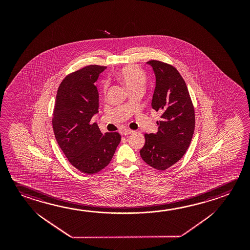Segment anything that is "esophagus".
Listing matches in <instances>:
<instances>
[{
    "instance_id": "1",
    "label": "esophagus",
    "mask_w": 250,
    "mask_h": 250,
    "mask_svg": "<svg viewBox=\"0 0 250 250\" xmlns=\"http://www.w3.org/2000/svg\"><path fill=\"white\" fill-rule=\"evenodd\" d=\"M134 131H132L131 129H124L123 131H122V134L124 135H128V134H131Z\"/></svg>"
}]
</instances>
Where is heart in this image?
Masks as SVG:
<instances>
[{"label":"heart","instance_id":"1","mask_svg":"<svg viewBox=\"0 0 250 250\" xmlns=\"http://www.w3.org/2000/svg\"><path fill=\"white\" fill-rule=\"evenodd\" d=\"M117 77L126 86L127 89L129 90L137 89V88H142L146 83L147 78L146 75L140 67L134 65V64H128L124 66L120 70L117 72ZM107 83H103V92H106Z\"/></svg>","mask_w":250,"mask_h":250}]
</instances>
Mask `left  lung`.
I'll return each instance as SVG.
<instances>
[{
	"label": "left lung",
	"mask_w": 250,
	"mask_h": 250,
	"mask_svg": "<svg viewBox=\"0 0 250 250\" xmlns=\"http://www.w3.org/2000/svg\"><path fill=\"white\" fill-rule=\"evenodd\" d=\"M156 76L151 106L162 112L158 132L145 134L140 156L146 164L164 171L183 157L195 127L194 107L184 79L175 67L158 60L147 62Z\"/></svg>",
	"instance_id": "obj_1"
}]
</instances>
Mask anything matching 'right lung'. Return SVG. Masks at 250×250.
Returning a JSON list of instances; mask_svg holds the SVG:
<instances>
[{
  "label": "right lung",
  "mask_w": 250,
  "mask_h": 250,
  "mask_svg": "<svg viewBox=\"0 0 250 250\" xmlns=\"http://www.w3.org/2000/svg\"><path fill=\"white\" fill-rule=\"evenodd\" d=\"M104 66H86L67 75L58 87L54 106V134L70 164L86 174L110 163L121 140L119 132L103 134L97 123L99 92L95 82Z\"/></svg>",
  "instance_id": "add662e5"
}]
</instances>
